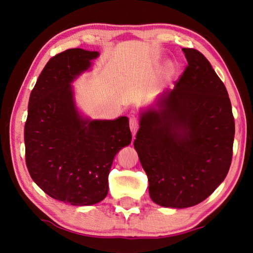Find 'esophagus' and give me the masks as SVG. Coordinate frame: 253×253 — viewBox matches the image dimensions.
Masks as SVG:
<instances>
[{"instance_id":"obj_1","label":"esophagus","mask_w":253,"mask_h":253,"mask_svg":"<svg viewBox=\"0 0 253 253\" xmlns=\"http://www.w3.org/2000/svg\"><path fill=\"white\" fill-rule=\"evenodd\" d=\"M129 126H130V130H131V134L132 136L136 135L137 130H138L139 125H138V119L135 116H131L129 119Z\"/></svg>"}]
</instances>
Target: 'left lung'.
Segmentation results:
<instances>
[{"mask_svg":"<svg viewBox=\"0 0 253 253\" xmlns=\"http://www.w3.org/2000/svg\"><path fill=\"white\" fill-rule=\"evenodd\" d=\"M173 90L140 110L134 147L153 202L185 209L209 198L232 161L234 118L224 84L195 49Z\"/></svg>","mask_w":253,"mask_h":253,"instance_id":"8db88e82","label":"left lung"}]
</instances>
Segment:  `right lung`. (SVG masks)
<instances>
[{"mask_svg":"<svg viewBox=\"0 0 253 253\" xmlns=\"http://www.w3.org/2000/svg\"><path fill=\"white\" fill-rule=\"evenodd\" d=\"M98 57V51L76 48L51 58L30 95L24 127L25 162L34 183L77 207L106 198L114 158L131 142L126 116L90 119L77 108L71 84Z\"/></svg>","mask_w":253,"mask_h":253,"instance_id":"1","label":"right lung"}]
</instances>
